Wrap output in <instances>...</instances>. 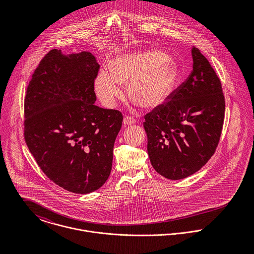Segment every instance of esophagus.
<instances>
[{
    "mask_svg": "<svg viewBox=\"0 0 254 254\" xmlns=\"http://www.w3.org/2000/svg\"><path fill=\"white\" fill-rule=\"evenodd\" d=\"M137 122V119L136 118H134L133 116H131V115H126L125 117H124V119H123V123L125 124V125H131V124H135Z\"/></svg>",
    "mask_w": 254,
    "mask_h": 254,
    "instance_id": "1",
    "label": "esophagus"
}]
</instances>
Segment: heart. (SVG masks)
I'll list each match as a JSON object with an SVG mask.
<instances>
[{"instance_id": "obj_1", "label": "heart", "mask_w": 254, "mask_h": 254, "mask_svg": "<svg viewBox=\"0 0 254 254\" xmlns=\"http://www.w3.org/2000/svg\"><path fill=\"white\" fill-rule=\"evenodd\" d=\"M159 51L121 56L110 65V73H100L95 82L98 97L108 106L123 96L121 83H129L130 98L145 109L163 105L177 81V67Z\"/></svg>"}]
</instances>
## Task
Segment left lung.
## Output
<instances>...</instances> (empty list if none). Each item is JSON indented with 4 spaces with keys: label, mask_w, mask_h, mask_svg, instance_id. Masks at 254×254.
<instances>
[{
    "label": "left lung",
    "mask_w": 254,
    "mask_h": 254,
    "mask_svg": "<svg viewBox=\"0 0 254 254\" xmlns=\"http://www.w3.org/2000/svg\"><path fill=\"white\" fill-rule=\"evenodd\" d=\"M192 70L167 101L145 115L147 152L155 171L180 180L198 171L220 141L225 97L221 81L201 52L191 49Z\"/></svg>",
    "instance_id": "left-lung-1"
}]
</instances>
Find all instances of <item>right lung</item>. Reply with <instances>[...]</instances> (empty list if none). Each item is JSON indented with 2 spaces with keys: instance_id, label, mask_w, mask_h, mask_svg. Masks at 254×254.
<instances>
[{
  "instance_id": "add662e5",
  "label": "right lung",
  "mask_w": 254,
  "mask_h": 254,
  "mask_svg": "<svg viewBox=\"0 0 254 254\" xmlns=\"http://www.w3.org/2000/svg\"><path fill=\"white\" fill-rule=\"evenodd\" d=\"M100 65L89 52L51 50L40 62L24 99V139L46 176L75 193L100 189L112 167L123 115L95 106Z\"/></svg>"
}]
</instances>
